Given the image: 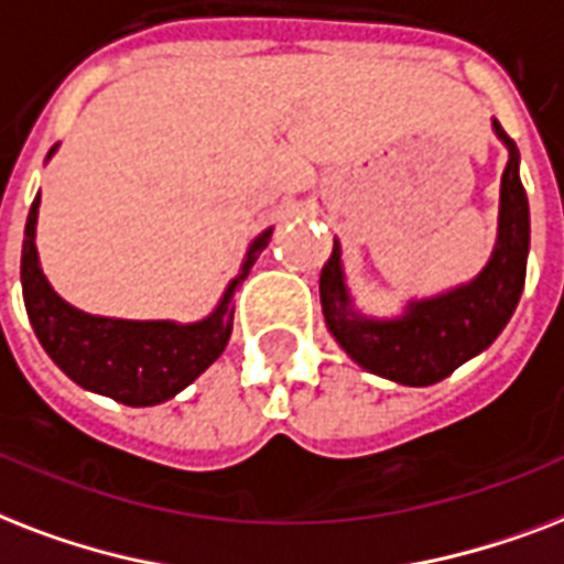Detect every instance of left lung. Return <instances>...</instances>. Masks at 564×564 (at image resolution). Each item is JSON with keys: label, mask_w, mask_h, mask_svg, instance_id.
<instances>
[{"label": "left lung", "mask_w": 564, "mask_h": 564, "mask_svg": "<svg viewBox=\"0 0 564 564\" xmlns=\"http://www.w3.org/2000/svg\"><path fill=\"white\" fill-rule=\"evenodd\" d=\"M497 138L509 150L500 182V226L491 259L477 279L447 294L412 300L391 321L352 312L344 282L341 247L335 241L321 270V305L326 326L352 361L400 386H435L482 352L503 332L521 300L530 252V205L518 176V147L495 120Z\"/></svg>", "instance_id": "obj_1"}]
</instances>
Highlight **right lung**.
<instances>
[{"label": "right lung", "instance_id": "add662e5", "mask_svg": "<svg viewBox=\"0 0 564 564\" xmlns=\"http://www.w3.org/2000/svg\"><path fill=\"white\" fill-rule=\"evenodd\" d=\"M52 152L55 147L50 155ZM37 205L41 194L34 196L32 212L25 220L23 259H20L25 312L43 350L50 352V359L76 386L111 397L123 405H159L191 386L226 350L232 335L235 288L241 285L259 252L268 247L273 229H264L250 243L241 273L229 282L217 308L203 321H117V317L82 312L52 291L34 247Z\"/></svg>", "mask_w": 564, "mask_h": 564}]
</instances>
